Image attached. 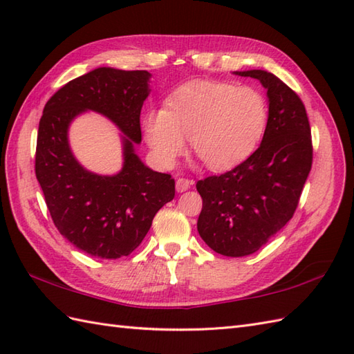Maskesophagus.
Returning <instances> with one entry per match:
<instances>
[{
  "label": "esophagus",
  "mask_w": 354,
  "mask_h": 354,
  "mask_svg": "<svg viewBox=\"0 0 354 354\" xmlns=\"http://www.w3.org/2000/svg\"><path fill=\"white\" fill-rule=\"evenodd\" d=\"M192 184H193V181H192V179H189V178H178L176 179V190L179 193L187 192L192 187Z\"/></svg>",
  "instance_id": "esophagus-1"
}]
</instances>
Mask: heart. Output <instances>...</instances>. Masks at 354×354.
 <instances>
[{"instance_id":"obj_1","label":"heart","mask_w":354,"mask_h":354,"mask_svg":"<svg viewBox=\"0 0 354 354\" xmlns=\"http://www.w3.org/2000/svg\"><path fill=\"white\" fill-rule=\"evenodd\" d=\"M266 95L251 85L231 82H193L173 91L164 109L142 118L147 145L164 167L192 150L212 170H227L245 161L266 131Z\"/></svg>"}]
</instances>
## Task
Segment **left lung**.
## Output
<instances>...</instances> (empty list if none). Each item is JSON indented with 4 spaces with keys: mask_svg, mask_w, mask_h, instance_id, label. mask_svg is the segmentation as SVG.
<instances>
[{
    "mask_svg": "<svg viewBox=\"0 0 354 354\" xmlns=\"http://www.w3.org/2000/svg\"><path fill=\"white\" fill-rule=\"evenodd\" d=\"M239 74L259 79L268 89L261 145L234 169L196 184L202 198L199 236L227 257L257 252L292 219L313 160L310 124L299 95L268 71Z\"/></svg>",
    "mask_w": 354,
    "mask_h": 354,
    "instance_id": "left-lung-1",
    "label": "left lung"
}]
</instances>
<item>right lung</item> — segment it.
<instances>
[{
    "label": "right lung",
    "instance_id": "1",
    "mask_svg": "<svg viewBox=\"0 0 354 354\" xmlns=\"http://www.w3.org/2000/svg\"><path fill=\"white\" fill-rule=\"evenodd\" d=\"M149 77L145 70L89 71L53 94L39 120L35 173L45 204L57 231L93 257L129 255L146 237L158 209L175 198L171 175L150 170L133 152V142L141 141ZM86 109L111 118L128 137L125 165L114 177L86 172L68 147V124Z\"/></svg>",
    "mask_w": 354,
    "mask_h": 354
}]
</instances>
